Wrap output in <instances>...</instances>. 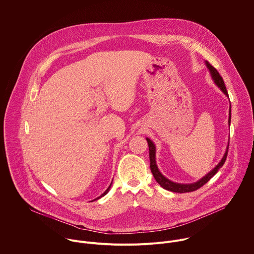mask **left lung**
Segmentation results:
<instances>
[{"instance_id":"obj_1","label":"left lung","mask_w":254,"mask_h":254,"mask_svg":"<svg viewBox=\"0 0 254 254\" xmlns=\"http://www.w3.org/2000/svg\"><path fill=\"white\" fill-rule=\"evenodd\" d=\"M206 66L207 68L209 69L210 73H211V76H212V79L214 80L215 84L218 85L222 91L227 95L229 96L228 94V91H227V88H226V85L224 83V80L223 78L221 77V75L219 74V72L216 70V68H214L208 61H206ZM230 117H229V123H231V117H232V113H231V107H230ZM147 142L149 144V151H150V168H151V171L155 177V179L157 180V182L165 189L169 190V191H172V192H177V193H185V192H192V191H195L197 189H199L200 187H202L204 184H206L217 172L218 170L221 169L223 167V165L225 164L226 160H227V157H228V151H229V146L227 147V150H226V153L222 159V161L217 165V167L214 169H212L208 174H206L203 178H201L200 180H198L197 182H194V183H190V184H181V183H175V182H172L169 180L168 178H166L158 169L157 165H156V147H155V144L147 138Z\"/></svg>"}]
</instances>
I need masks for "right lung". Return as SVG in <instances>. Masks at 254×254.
<instances>
[{
    "instance_id": "right-lung-1",
    "label": "right lung",
    "mask_w": 254,
    "mask_h": 254,
    "mask_svg": "<svg viewBox=\"0 0 254 254\" xmlns=\"http://www.w3.org/2000/svg\"><path fill=\"white\" fill-rule=\"evenodd\" d=\"M111 184H112V182H111V183H110V185H109V186H108V188H107V189H106V190H105V191H104V192H103V193H102V194H101V195H100V196H99V197H97V198H96V199H99V198H101V197H102V196H104V195H105V194H106V193H107V192H108V191H109V189H110V186H111ZM96 199H94V200H96Z\"/></svg>"
}]
</instances>
